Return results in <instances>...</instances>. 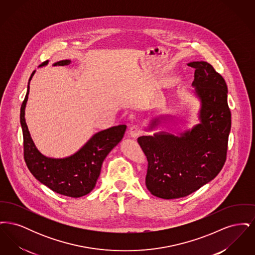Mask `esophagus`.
<instances>
[{"mask_svg": "<svg viewBox=\"0 0 255 255\" xmlns=\"http://www.w3.org/2000/svg\"><path fill=\"white\" fill-rule=\"evenodd\" d=\"M141 133H142V129H141V127L138 124H134V125L130 127L129 133H130V135L132 137H136Z\"/></svg>", "mask_w": 255, "mask_h": 255, "instance_id": "esophagus-1", "label": "esophagus"}]
</instances>
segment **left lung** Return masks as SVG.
Wrapping results in <instances>:
<instances>
[{"label":"left lung","instance_id":"1","mask_svg":"<svg viewBox=\"0 0 255 255\" xmlns=\"http://www.w3.org/2000/svg\"><path fill=\"white\" fill-rule=\"evenodd\" d=\"M188 66L195 69L192 85L202 102L201 123L181 136L161 132L137 138L148 161L146 187L166 200L198 190L218 175L227 159L231 113L226 81L207 62Z\"/></svg>","mask_w":255,"mask_h":255}]
</instances>
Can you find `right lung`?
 <instances>
[{"label": "right lung", "instance_id": "right-lung-1", "mask_svg": "<svg viewBox=\"0 0 255 255\" xmlns=\"http://www.w3.org/2000/svg\"><path fill=\"white\" fill-rule=\"evenodd\" d=\"M47 64L48 60L42 65ZM70 64L71 60H62L55 63L54 66ZM34 73L35 71L31 73L29 81ZM28 93L29 86H27L20 113L24 137V158L27 168L39 182L58 194L79 198L90 193L97 183L104 158L121 142L126 125H118L98 132L77 153L69 158H47L37 150L24 120Z\"/></svg>", "mask_w": 255, "mask_h": 255}]
</instances>
